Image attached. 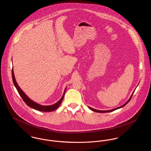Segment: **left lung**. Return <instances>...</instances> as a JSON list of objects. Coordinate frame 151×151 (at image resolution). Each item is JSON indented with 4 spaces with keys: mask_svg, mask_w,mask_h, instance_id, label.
<instances>
[{
    "mask_svg": "<svg viewBox=\"0 0 151 151\" xmlns=\"http://www.w3.org/2000/svg\"><path fill=\"white\" fill-rule=\"evenodd\" d=\"M134 92V91L133 92V93H132V95H131V96H130L129 99L127 101V102L126 103H125L124 105H123L122 106H119V107H118V108H115V109H111V110H96V109H93V108H91V107H89V106H88V108H89V109H91V110H92V111H95V112H98V113H107V112L113 111H114V110H117V109H120V108H123V107H124V106H126V105L129 102V101L131 100V98H132V95H133Z\"/></svg>",
    "mask_w": 151,
    "mask_h": 151,
    "instance_id": "8db88e82",
    "label": "left lung"
}]
</instances>
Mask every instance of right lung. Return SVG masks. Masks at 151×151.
<instances>
[{
    "instance_id": "right-lung-1",
    "label": "right lung",
    "mask_w": 151,
    "mask_h": 151,
    "mask_svg": "<svg viewBox=\"0 0 151 151\" xmlns=\"http://www.w3.org/2000/svg\"><path fill=\"white\" fill-rule=\"evenodd\" d=\"M12 78H13V83H14V85L15 87L16 88L19 93L20 94V95L21 96V97L22 98V99H23L24 102L26 104V105L29 107H31V108H33L35 110H37L38 111H45V112H47V111H53L55 110H56V109H58V107L60 106V105L61 104V103L62 102V101L63 99V98H64V95H65V89H65V92H64V93L62 96V97L61 98V99L58 102H56L55 104L54 105H50V106H43V105H40L34 101H32L31 99H30L26 95L25 93L22 91V89L19 86L16 81V79H15V77H14V72H13V68H12Z\"/></svg>"
}]
</instances>
